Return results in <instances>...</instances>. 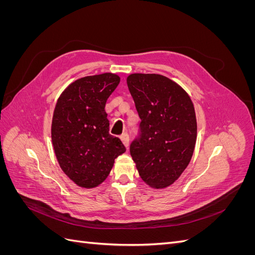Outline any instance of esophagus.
<instances>
[{
	"label": "esophagus",
	"mask_w": 255,
	"mask_h": 255,
	"mask_svg": "<svg viewBox=\"0 0 255 255\" xmlns=\"http://www.w3.org/2000/svg\"><path fill=\"white\" fill-rule=\"evenodd\" d=\"M120 138H121V140H122L123 144H125V145L127 146V148H128V144H129V136H128V133L122 134V135L120 136Z\"/></svg>",
	"instance_id": "esophagus-1"
}]
</instances>
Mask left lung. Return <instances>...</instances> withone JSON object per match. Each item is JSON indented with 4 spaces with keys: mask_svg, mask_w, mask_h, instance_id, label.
Returning <instances> with one entry per match:
<instances>
[{
    "mask_svg": "<svg viewBox=\"0 0 255 255\" xmlns=\"http://www.w3.org/2000/svg\"><path fill=\"white\" fill-rule=\"evenodd\" d=\"M127 83L141 120L130 156L146 184L167 187L186 169L195 150L194 104L186 91L163 75L134 73Z\"/></svg>",
    "mask_w": 255,
    "mask_h": 255,
    "instance_id": "8db88e82",
    "label": "left lung"
}]
</instances>
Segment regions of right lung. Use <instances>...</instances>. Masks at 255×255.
I'll use <instances>...</instances> for the list:
<instances>
[{
    "instance_id": "1",
    "label": "right lung",
    "mask_w": 255,
    "mask_h": 255,
    "mask_svg": "<svg viewBox=\"0 0 255 255\" xmlns=\"http://www.w3.org/2000/svg\"><path fill=\"white\" fill-rule=\"evenodd\" d=\"M113 73L85 76L64 90L52 120V142L63 171L81 187L92 188L109 176L126 146L110 134L107 99L119 85Z\"/></svg>"
}]
</instances>
